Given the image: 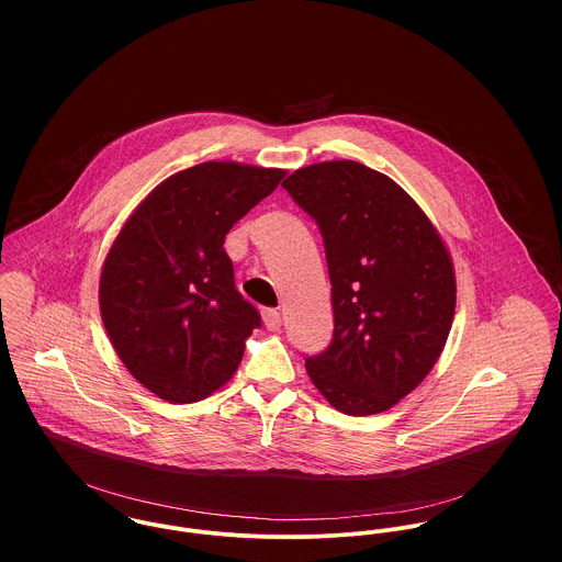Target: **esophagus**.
Wrapping results in <instances>:
<instances>
[{"instance_id": "34e87169", "label": "esophagus", "mask_w": 562, "mask_h": 562, "mask_svg": "<svg viewBox=\"0 0 562 562\" xmlns=\"http://www.w3.org/2000/svg\"><path fill=\"white\" fill-rule=\"evenodd\" d=\"M261 316H263V324H266L268 330H279L281 328V314L277 310H263Z\"/></svg>"}]
</instances>
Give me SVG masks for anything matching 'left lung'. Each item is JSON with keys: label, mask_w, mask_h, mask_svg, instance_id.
Returning <instances> with one entry per match:
<instances>
[{"label": "left lung", "mask_w": 562, "mask_h": 562, "mask_svg": "<svg viewBox=\"0 0 562 562\" xmlns=\"http://www.w3.org/2000/svg\"><path fill=\"white\" fill-rule=\"evenodd\" d=\"M283 188L321 229L333 339L305 359L322 396L374 415L411 394L437 363L457 305L450 252L419 205L359 161H321Z\"/></svg>", "instance_id": "8db88e82"}]
</instances>
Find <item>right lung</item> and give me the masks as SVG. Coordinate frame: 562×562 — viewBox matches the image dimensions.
<instances>
[{
  "mask_svg": "<svg viewBox=\"0 0 562 562\" xmlns=\"http://www.w3.org/2000/svg\"><path fill=\"white\" fill-rule=\"evenodd\" d=\"M283 177L238 161L196 164L161 181L112 244L101 321L130 374L161 401H203L238 370L261 318L236 290L223 244Z\"/></svg>",
  "mask_w": 562,
  "mask_h": 562,
  "instance_id": "1",
  "label": "right lung"
}]
</instances>
